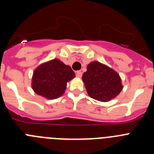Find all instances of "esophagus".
I'll list each match as a JSON object with an SVG mask.
<instances>
[{
  "instance_id": "obj_1",
  "label": "esophagus",
  "mask_w": 154,
  "mask_h": 154,
  "mask_svg": "<svg viewBox=\"0 0 154 154\" xmlns=\"http://www.w3.org/2000/svg\"><path fill=\"white\" fill-rule=\"evenodd\" d=\"M75 75H76V76L78 77V78H81L82 75V72H80V71H77L75 73Z\"/></svg>"
}]
</instances>
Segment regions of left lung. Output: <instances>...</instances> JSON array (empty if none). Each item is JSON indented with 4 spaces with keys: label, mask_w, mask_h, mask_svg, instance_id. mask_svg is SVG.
<instances>
[{
    "label": "left lung",
    "mask_w": 154,
    "mask_h": 154,
    "mask_svg": "<svg viewBox=\"0 0 154 154\" xmlns=\"http://www.w3.org/2000/svg\"><path fill=\"white\" fill-rule=\"evenodd\" d=\"M82 81L89 96L100 102H108L123 89L119 75L107 65L97 61L91 62L82 75Z\"/></svg>",
    "instance_id": "obj_1"
}]
</instances>
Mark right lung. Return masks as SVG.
Returning a JSON list of instances; mask_svg holds the SVG:
<instances>
[{"instance_id":"obj_1","label":"right lung","mask_w":154,"mask_h":154,"mask_svg":"<svg viewBox=\"0 0 154 154\" xmlns=\"http://www.w3.org/2000/svg\"><path fill=\"white\" fill-rule=\"evenodd\" d=\"M75 76V72L69 65L55 58L41 64L35 69L31 87L39 96L48 99H55L63 95L67 82Z\"/></svg>"}]
</instances>
